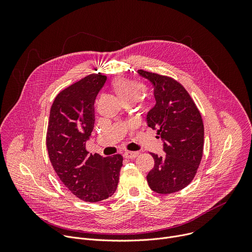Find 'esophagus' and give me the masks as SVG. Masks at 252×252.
I'll list each match as a JSON object with an SVG mask.
<instances>
[{"instance_id": "1", "label": "esophagus", "mask_w": 252, "mask_h": 252, "mask_svg": "<svg viewBox=\"0 0 252 252\" xmlns=\"http://www.w3.org/2000/svg\"><path fill=\"white\" fill-rule=\"evenodd\" d=\"M138 156V153L137 152H126L124 154V157L126 158H134Z\"/></svg>"}]
</instances>
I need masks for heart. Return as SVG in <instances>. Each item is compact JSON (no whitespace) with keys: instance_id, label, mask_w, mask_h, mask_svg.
Here are the masks:
<instances>
[{"instance_id":"1","label":"heart","mask_w":252,"mask_h":252,"mask_svg":"<svg viewBox=\"0 0 252 252\" xmlns=\"http://www.w3.org/2000/svg\"><path fill=\"white\" fill-rule=\"evenodd\" d=\"M112 88L125 103L134 102L143 92V87L139 83L124 77L115 79L112 82Z\"/></svg>"}]
</instances>
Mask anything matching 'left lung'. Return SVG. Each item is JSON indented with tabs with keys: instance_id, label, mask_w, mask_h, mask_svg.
I'll list each match as a JSON object with an SVG mask.
<instances>
[{
	"instance_id": "1",
	"label": "left lung",
	"mask_w": 252,
	"mask_h": 252,
	"mask_svg": "<svg viewBox=\"0 0 252 252\" xmlns=\"http://www.w3.org/2000/svg\"><path fill=\"white\" fill-rule=\"evenodd\" d=\"M137 74L154 86L156 104L147 114V124L159 134L165 154H152L155 166L147 175L148 184L158 193H172L189 186L197 171L203 152L202 119L178 82L142 69Z\"/></svg>"
}]
</instances>
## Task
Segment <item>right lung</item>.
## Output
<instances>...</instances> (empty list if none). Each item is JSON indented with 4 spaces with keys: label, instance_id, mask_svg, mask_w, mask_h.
<instances>
[{
    "label": "right lung",
    "instance_id": "obj_1",
    "mask_svg": "<svg viewBox=\"0 0 252 252\" xmlns=\"http://www.w3.org/2000/svg\"><path fill=\"white\" fill-rule=\"evenodd\" d=\"M106 77L93 74L62 91L51 107L47 149L64 187L77 197L97 202L117 190L123 157L94 156L86 150L94 124V99Z\"/></svg>",
    "mask_w": 252,
    "mask_h": 252
}]
</instances>
